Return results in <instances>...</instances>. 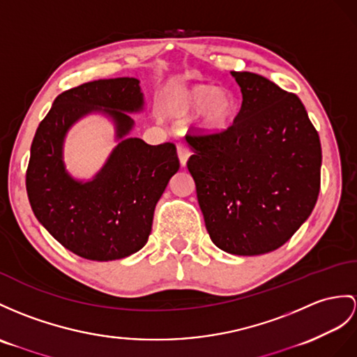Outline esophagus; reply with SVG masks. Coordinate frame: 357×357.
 Instances as JSON below:
<instances>
[{
	"label": "esophagus",
	"instance_id": "obj_1",
	"mask_svg": "<svg viewBox=\"0 0 357 357\" xmlns=\"http://www.w3.org/2000/svg\"><path fill=\"white\" fill-rule=\"evenodd\" d=\"M177 154H178V159H180V165L181 167H186L188 159L190 155V150L186 144H178L177 145Z\"/></svg>",
	"mask_w": 357,
	"mask_h": 357
}]
</instances>
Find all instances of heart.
Masks as SVG:
<instances>
[{"label":"heart","mask_w":357,"mask_h":357,"mask_svg":"<svg viewBox=\"0 0 357 357\" xmlns=\"http://www.w3.org/2000/svg\"><path fill=\"white\" fill-rule=\"evenodd\" d=\"M163 110L171 116L183 118L197 113V128L204 135H216L227 128L236 112V98L227 89L197 83L171 92L163 102Z\"/></svg>","instance_id":"1"}]
</instances>
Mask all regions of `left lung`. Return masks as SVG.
Instances as JSON below:
<instances>
[{"instance_id": "1", "label": "left lung", "mask_w": 357, "mask_h": 357, "mask_svg": "<svg viewBox=\"0 0 357 357\" xmlns=\"http://www.w3.org/2000/svg\"><path fill=\"white\" fill-rule=\"evenodd\" d=\"M242 92L233 126L186 136L188 169L213 244L238 256L289 241L315 207L321 144L303 102L268 78L231 71Z\"/></svg>"}]
</instances>
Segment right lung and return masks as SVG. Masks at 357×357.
Returning <instances> with one entry per match:
<instances>
[{"label": "right lung", "instance_id": "right-lung-1", "mask_svg": "<svg viewBox=\"0 0 357 357\" xmlns=\"http://www.w3.org/2000/svg\"><path fill=\"white\" fill-rule=\"evenodd\" d=\"M137 78L95 80L60 93L34 135L27 168L31 211L74 255L107 262L141 250L151 233L155 204L180 168L176 145L130 137V113L144 110ZM100 112L116 127L119 144L89 181L67 172L63 144L70 127Z\"/></svg>", "mask_w": 357, "mask_h": 357}]
</instances>
